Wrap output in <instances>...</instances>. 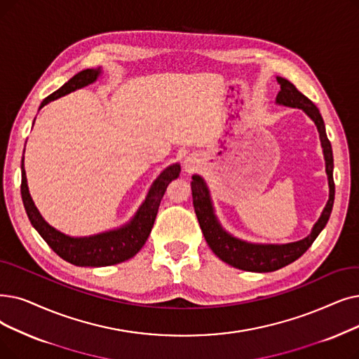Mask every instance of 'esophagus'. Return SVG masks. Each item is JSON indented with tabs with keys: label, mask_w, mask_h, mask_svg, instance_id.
Returning a JSON list of instances; mask_svg holds the SVG:
<instances>
[{
	"label": "esophagus",
	"mask_w": 359,
	"mask_h": 359,
	"mask_svg": "<svg viewBox=\"0 0 359 359\" xmlns=\"http://www.w3.org/2000/svg\"><path fill=\"white\" fill-rule=\"evenodd\" d=\"M195 165H196V160L194 157H186L184 158V168L188 173H192V171L195 170Z\"/></svg>",
	"instance_id": "obj_1"
}]
</instances>
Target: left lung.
<instances>
[{"label":"left lung","mask_w":359,"mask_h":359,"mask_svg":"<svg viewBox=\"0 0 359 359\" xmlns=\"http://www.w3.org/2000/svg\"><path fill=\"white\" fill-rule=\"evenodd\" d=\"M277 82L280 83V92L277 93L276 102L280 105H286L292 108H301L305 114L316 123V126L320 133V141L323 147V154L325 160V173L329 179V201L318 218V222L314 224L313 230L309 235L298 242L283 243V245H264V243H249L241 241L235 236L227 233L222 224L218 223L217 217L214 214L212 202L210 198V191L207 184L201 176H192V198H194V208L198 217V222L201 226L204 238L211 248V251L220 258L222 261L227 262L229 266L236 267L245 271H257V273H269L282 269L287 264L298 259L301 255L306 252V249L313 245L321 230L325 227L329 222L333 202H334V180H333V151L332 144L327 137L325 126L323 117L318 111V108L311 102L304 93H301L294 88L293 83L283 79V77H277Z\"/></svg>","instance_id":"obj_1"}]
</instances>
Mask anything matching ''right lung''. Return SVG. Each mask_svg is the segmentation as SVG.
I'll list each match as a JSON object with an SVG mask.
<instances>
[{"label":"right lung","mask_w":359,"mask_h":359,"mask_svg":"<svg viewBox=\"0 0 359 359\" xmlns=\"http://www.w3.org/2000/svg\"><path fill=\"white\" fill-rule=\"evenodd\" d=\"M101 69H86L74 74L69 82H66L60 89H57L50 97H46L42 102L39 110L48 102L67 95V93L88 86L98 79ZM180 165L171 164L161 171V175L154 180L149 192L139 207L137 212L132 220L120 229L100 233V235L85 236V238H72L58 231L53 226L46 223L38 208L35 207L32 196L29 194L26 171L23 167L22 158V199L29 217L30 223L38 230L41 238L50 245L53 251L63 258L65 261L74 264L79 267H105L114 266V264L123 262L135 257L141 248L145 245L151 229L154 226L155 217H157L160 202L164 196V192L171 180L179 177Z\"/></svg>","instance_id":"right-lung-1"}]
</instances>
